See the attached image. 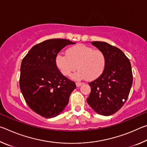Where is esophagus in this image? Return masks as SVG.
<instances>
[{"label":"esophagus","mask_w":147,"mask_h":147,"mask_svg":"<svg viewBox=\"0 0 147 147\" xmlns=\"http://www.w3.org/2000/svg\"><path fill=\"white\" fill-rule=\"evenodd\" d=\"M76 85L77 87H79V86H80L82 85V83L78 82H76Z\"/></svg>","instance_id":"esophagus-1"}]
</instances>
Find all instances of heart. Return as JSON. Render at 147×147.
<instances>
[{"label":"heart","mask_w":147,"mask_h":147,"mask_svg":"<svg viewBox=\"0 0 147 147\" xmlns=\"http://www.w3.org/2000/svg\"><path fill=\"white\" fill-rule=\"evenodd\" d=\"M55 63L65 76H70L76 70L77 65L78 71L73 76V78L93 80L98 78L105 69L106 56L101 50L78 44L69 47L66 51V55L57 54Z\"/></svg>","instance_id":"heart-1"}]
</instances>
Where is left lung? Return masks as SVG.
<instances>
[{
    "instance_id": "obj_1",
    "label": "left lung",
    "mask_w": 147,
    "mask_h": 147,
    "mask_svg": "<svg viewBox=\"0 0 147 147\" xmlns=\"http://www.w3.org/2000/svg\"><path fill=\"white\" fill-rule=\"evenodd\" d=\"M91 44L106 54V64L102 74L89 83L91 93L87 102L97 113L111 115L122 108L128 97L133 82L131 63L117 47L102 41Z\"/></svg>"
}]
</instances>
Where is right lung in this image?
<instances>
[{"instance_id":"add662e5","label":"right lung","mask_w":147,"mask_h":147,"mask_svg":"<svg viewBox=\"0 0 147 147\" xmlns=\"http://www.w3.org/2000/svg\"><path fill=\"white\" fill-rule=\"evenodd\" d=\"M74 43L52 39L34 45L21 62L19 86L28 106L43 117H54L63 111L76 88L57 68L55 58L61 50Z\"/></svg>"}]
</instances>
